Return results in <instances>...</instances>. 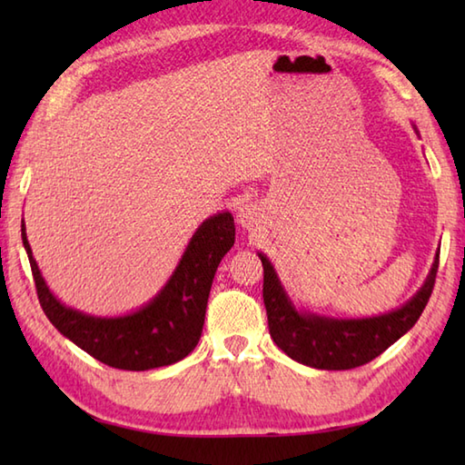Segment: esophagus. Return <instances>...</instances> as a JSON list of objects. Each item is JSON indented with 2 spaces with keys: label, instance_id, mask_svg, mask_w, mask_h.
Masks as SVG:
<instances>
[{
  "label": "esophagus",
  "instance_id": "esophagus-1",
  "mask_svg": "<svg viewBox=\"0 0 465 465\" xmlns=\"http://www.w3.org/2000/svg\"><path fill=\"white\" fill-rule=\"evenodd\" d=\"M262 210L255 203H243L238 210V222L243 230H255L262 223Z\"/></svg>",
  "mask_w": 465,
  "mask_h": 465
}]
</instances>
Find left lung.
Listing matches in <instances>:
<instances>
[{
	"label": "left lung",
	"instance_id": "left-lung-1",
	"mask_svg": "<svg viewBox=\"0 0 465 465\" xmlns=\"http://www.w3.org/2000/svg\"><path fill=\"white\" fill-rule=\"evenodd\" d=\"M413 132L420 137L416 125ZM258 255L263 263V303L272 340L292 360L315 370L358 368L378 358L408 333L428 305L440 263L438 250L421 288L400 308L370 318H333L300 310L268 255L262 252Z\"/></svg>",
	"mask_w": 465,
	"mask_h": 465
}]
</instances>
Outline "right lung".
<instances>
[{"instance_id":"obj_1","label":"right lung","mask_w":465,"mask_h":465,"mask_svg":"<svg viewBox=\"0 0 465 465\" xmlns=\"http://www.w3.org/2000/svg\"><path fill=\"white\" fill-rule=\"evenodd\" d=\"M22 242L39 303L54 328L105 365L145 371L183 360L200 341L213 275L235 242V225L230 212H217L203 220L162 290L142 308L122 315H94L65 305L37 268L25 223Z\"/></svg>"}]
</instances>
